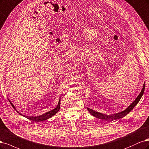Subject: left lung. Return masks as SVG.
Listing matches in <instances>:
<instances>
[{
	"label": "left lung",
	"instance_id": "obj_1",
	"mask_svg": "<svg viewBox=\"0 0 149 149\" xmlns=\"http://www.w3.org/2000/svg\"><path fill=\"white\" fill-rule=\"evenodd\" d=\"M144 89H145V82L143 85L142 87V89L140 93L137 96V97L136 98V100L134 101V102L129 105V106L126 109H124V111L119 112L118 113H114L113 114H111V115H108L106 114H103L102 113H100L98 111H96L95 110H93L92 109L89 108L88 107H87L88 111L91 114H92L93 116L97 118L98 119H104V120H107V121H113V120H116V119H118L120 118H122L123 117H124L125 116L130 112L131 110L136 106V104L139 103V101H140L141 98H142L143 92H144Z\"/></svg>",
	"mask_w": 149,
	"mask_h": 149
}]
</instances>
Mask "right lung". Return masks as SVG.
Listing matches in <instances>:
<instances>
[{"label":"right lung","instance_id":"obj_1","mask_svg":"<svg viewBox=\"0 0 149 149\" xmlns=\"http://www.w3.org/2000/svg\"><path fill=\"white\" fill-rule=\"evenodd\" d=\"M9 102H10V104H12V107H13L14 109H15V110H16V111H17L19 114H20L22 115V116H23L26 117V118H28V119H29L31 120V121H33L34 122H40V121H45V120H46V119H49V118H51L52 116H53L55 114H56L57 112L59 111V109H60L61 97H60V99H59V100L58 104H57V107H56L54 109L51 110V111H48V112H46V113L42 114H41V115H38V116H25V115L22 114L21 113H19V112L17 111V109L15 108V107H14V105L11 103L10 101H9Z\"/></svg>","mask_w":149,"mask_h":149}]
</instances>
